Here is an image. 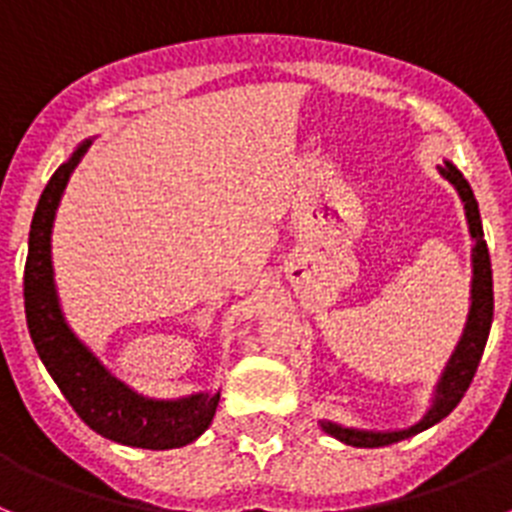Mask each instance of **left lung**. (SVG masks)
Here are the masks:
<instances>
[{"instance_id":"1","label":"left lung","mask_w":512,"mask_h":512,"mask_svg":"<svg viewBox=\"0 0 512 512\" xmlns=\"http://www.w3.org/2000/svg\"><path fill=\"white\" fill-rule=\"evenodd\" d=\"M440 174L453 184L458 195L463 200V210H466L468 231L474 239V249H471V265H474V278H471V309H468L466 328L463 336L455 346L450 362L442 369L440 380L435 385V398L427 414L409 429H395V432H372V429H354L341 427L336 422H320V427L328 432L330 437L354 445V448H382V445H393L411 435H419L432 424L450 414V411L461 403L463 393L468 390L471 380L476 375V367L482 362L484 346H487L489 328H492V312H495V291H492V263H489V249L484 242L482 218H479V203H476L471 184L463 179V174L455 169L453 163L445 161V166H437Z\"/></svg>"}]
</instances>
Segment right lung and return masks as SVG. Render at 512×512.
Masks as SVG:
<instances>
[{"mask_svg": "<svg viewBox=\"0 0 512 512\" xmlns=\"http://www.w3.org/2000/svg\"><path fill=\"white\" fill-rule=\"evenodd\" d=\"M93 140L77 145L41 192L28 236L23 296L30 338L49 375L70 401L75 414L106 440L145 450L190 445L210 427L221 393H195L176 401L145 398L127 388L98 362L93 351L75 336L59 307L51 268V226L70 174L83 161Z\"/></svg>", "mask_w": 512, "mask_h": 512, "instance_id": "right-lung-1", "label": "right lung"}]
</instances>
